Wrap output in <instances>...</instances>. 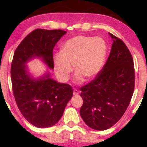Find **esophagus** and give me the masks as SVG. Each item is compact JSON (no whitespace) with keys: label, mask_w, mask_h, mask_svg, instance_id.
<instances>
[{"label":"esophagus","mask_w":147,"mask_h":147,"mask_svg":"<svg viewBox=\"0 0 147 147\" xmlns=\"http://www.w3.org/2000/svg\"><path fill=\"white\" fill-rule=\"evenodd\" d=\"M79 90H77V89H75V90H73V95L77 96V95H79Z\"/></svg>","instance_id":"esophagus-1"}]
</instances>
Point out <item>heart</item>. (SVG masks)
<instances>
[{
  "label": "heart",
  "instance_id": "1",
  "mask_svg": "<svg viewBox=\"0 0 147 147\" xmlns=\"http://www.w3.org/2000/svg\"><path fill=\"white\" fill-rule=\"evenodd\" d=\"M107 45L102 37L79 35L64 43L61 52L53 56L55 73L62 82H66L72 72H77L75 82L82 84L84 77L92 79L102 69L106 59Z\"/></svg>",
  "mask_w": 147,
  "mask_h": 147
}]
</instances>
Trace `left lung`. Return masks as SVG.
I'll list each match as a JSON object with an SVG mask.
<instances>
[{
	"label": "left lung",
	"instance_id": "8db88e82",
	"mask_svg": "<svg viewBox=\"0 0 147 147\" xmlns=\"http://www.w3.org/2000/svg\"><path fill=\"white\" fill-rule=\"evenodd\" d=\"M113 40L107 61L94 80L80 88L84 103L81 117L91 129L104 131L122 117L135 86L134 63L125 43L109 33Z\"/></svg>",
	"mask_w": 147,
	"mask_h": 147
}]
</instances>
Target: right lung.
<instances>
[{
    "mask_svg": "<svg viewBox=\"0 0 147 147\" xmlns=\"http://www.w3.org/2000/svg\"><path fill=\"white\" fill-rule=\"evenodd\" d=\"M67 32L36 29L29 34L16 49L11 65L13 93L18 109L27 120L38 128L56 124L72 97L70 85L57 82L49 72L34 78L26 63L40 58L53 69V48Z\"/></svg>",
    "mask_w": 147,
    "mask_h": 147,
    "instance_id": "1",
    "label": "right lung"
}]
</instances>
